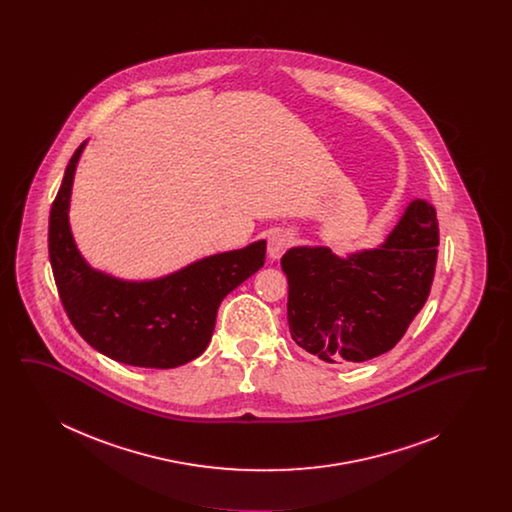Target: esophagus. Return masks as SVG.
<instances>
[{"label": "esophagus", "instance_id": "esophagus-1", "mask_svg": "<svg viewBox=\"0 0 512 512\" xmlns=\"http://www.w3.org/2000/svg\"><path fill=\"white\" fill-rule=\"evenodd\" d=\"M292 234L278 230L274 234H270L268 238V257L270 259H280L284 255V251L288 249V245L292 244Z\"/></svg>", "mask_w": 512, "mask_h": 512}]
</instances>
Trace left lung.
<instances>
[{
	"mask_svg": "<svg viewBox=\"0 0 512 512\" xmlns=\"http://www.w3.org/2000/svg\"><path fill=\"white\" fill-rule=\"evenodd\" d=\"M438 245L434 205L414 199L380 247L349 257L330 247L288 249L280 265L292 340L330 365L388 353L430 295Z\"/></svg>",
	"mask_w": 512,
	"mask_h": 512,
	"instance_id": "obj_1",
	"label": "left lung"
}]
</instances>
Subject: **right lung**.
Returning a JSON list of instances; mask_svg holds the SVG:
<instances>
[{
    "label": "right lung",
    "instance_id": "1",
    "mask_svg": "<svg viewBox=\"0 0 512 512\" xmlns=\"http://www.w3.org/2000/svg\"><path fill=\"white\" fill-rule=\"evenodd\" d=\"M74 151L49 213V263L76 332L105 357L142 368H174L209 345L220 301L265 265L267 242L217 253L169 276L126 282L90 267L76 249L69 201Z\"/></svg>",
    "mask_w": 512,
    "mask_h": 512
}]
</instances>
